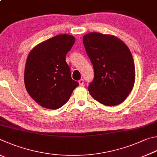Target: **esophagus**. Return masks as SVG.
Segmentation results:
<instances>
[{
  "label": "esophagus",
  "mask_w": 157,
  "mask_h": 157,
  "mask_svg": "<svg viewBox=\"0 0 157 157\" xmlns=\"http://www.w3.org/2000/svg\"><path fill=\"white\" fill-rule=\"evenodd\" d=\"M78 83H79V85H80L81 86H83V84H84L83 79H81V80H79V81H78Z\"/></svg>",
  "instance_id": "1"
}]
</instances>
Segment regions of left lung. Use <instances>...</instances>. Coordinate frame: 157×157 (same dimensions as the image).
Listing matches in <instances>:
<instances>
[{"instance_id":"1","label":"left lung","mask_w":157,"mask_h":157,"mask_svg":"<svg viewBox=\"0 0 157 157\" xmlns=\"http://www.w3.org/2000/svg\"><path fill=\"white\" fill-rule=\"evenodd\" d=\"M83 41L94 71L88 87L90 95L107 106L123 103L135 81L134 60L128 46L114 36L98 32L84 35Z\"/></svg>"}]
</instances>
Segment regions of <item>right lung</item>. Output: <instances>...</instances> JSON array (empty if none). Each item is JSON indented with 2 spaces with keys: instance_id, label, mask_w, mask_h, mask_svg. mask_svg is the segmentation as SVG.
Instances as JSON below:
<instances>
[{
  "instance_id": "add662e5",
  "label": "right lung",
  "mask_w": 157,
  "mask_h": 157,
  "mask_svg": "<svg viewBox=\"0 0 157 157\" xmlns=\"http://www.w3.org/2000/svg\"><path fill=\"white\" fill-rule=\"evenodd\" d=\"M75 38L57 35L33 48L27 56L24 82L33 99L43 108L56 109L67 102L79 83L71 79L66 54Z\"/></svg>"
}]
</instances>
